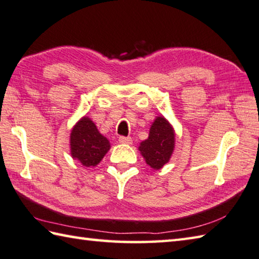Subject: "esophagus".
Here are the masks:
<instances>
[{
  "mask_svg": "<svg viewBox=\"0 0 259 259\" xmlns=\"http://www.w3.org/2000/svg\"><path fill=\"white\" fill-rule=\"evenodd\" d=\"M118 141H119V143H121V144L130 145V144L133 143V140H132V138H130V136H127V138H126V136H120Z\"/></svg>",
  "mask_w": 259,
  "mask_h": 259,
  "instance_id": "34e87169",
  "label": "esophagus"
}]
</instances>
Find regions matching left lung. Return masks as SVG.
<instances>
[{"label":"left lung","instance_id":"left-lung-1","mask_svg":"<svg viewBox=\"0 0 259 259\" xmlns=\"http://www.w3.org/2000/svg\"><path fill=\"white\" fill-rule=\"evenodd\" d=\"M175 149V130L163 116H158L150 127L149 138L140 143L139 151L146 164L159 170L169 162Z\"/></svg>","mask_w":259,"mask_h":259}]
</instances>
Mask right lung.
I'll return each mask as SVG.
<instances>
[{
    "instance_id": "add662e5",
    "label": "right lung",
    "mask_w": 259,
    "mask_h": 259,
    "mask_svg": "<svg viewBox=\"0 0 259 259\" xmlns=\"http://www.w3.org/2000/svg\"><path fill=\"white\" fill-rule=\"evenodd\" d=\"M110 149V143L89 117L83 116L70 135L71 155L84 167H96Z\"/></svg>"
}]
</instances>
